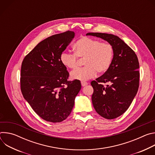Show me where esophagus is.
<instances>
[{
	"instance_id": "obj_1",
	"label": "esophagus",
	"mask_w": 155,
	"mask_h": 155,
	"mask_svg": "<svg viewBox=\"0 0 155 155\" xmlns=\"http://www.w3.org/2000/svg\"><path fill=\"white\" fill-rule=\"evenodd\" d=\"M81 86H85L86 85L88 84V83L87 82H85V81H81Z\"/></svg>"
}]
</instances>
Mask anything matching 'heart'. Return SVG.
<instances>
[{
  "instance_id": "b5f03b06",
  "label": "heart",
  "mask_w": 155,
  "mask_h": 155,
  "mask_svg": "<svg viewBox=\"0 0 155 155\" xmlns=\"http://www.w3.org/2000/svg\"><path fill=\"white\" fill-rule=\"evenodd\" d=\"M74 54L62 52L60 55L61 64L68 69L77 67V58H84V68L78 69L71 74L72 80L87 81L94 78L97 72H105L112 64L114 50L111 44L101 42L97 39L83 37L73 45Z\"/></svg>"
}]
</instances>
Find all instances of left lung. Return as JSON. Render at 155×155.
<instances>
[{
  "label": "left lung",
  "mask_w": 155,
  "mask_h": 155,
  "mask_svg": "<svg viewBox=\"0 0 155 155\" xmlns=\"http://www.w3.org/2000/svg\"><path fill=\"white\" fill-rule=\"evenodd\" d=\"M112 45L114 58L109 69L93 81L92 102L96 112L112 120L123 114L136 96L139 83V63L135 52L120 37L105 33H87ZM108 82L104 87L101 83Z\"/></svg>",
  "instance_id": "1"
}]
</instances>
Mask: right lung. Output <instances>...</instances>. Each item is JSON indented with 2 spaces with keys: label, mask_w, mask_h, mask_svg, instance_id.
<instances>
[{
  "label": "right lung",
  "mask_w": 155,
  "mask_h": 155,
  "mask_svg": "<svg viewBox=\"0 0 155 155\" xmlns=\"http://www.w3.org/2000/svg\"><path fill=\"white\" fill-rule=\"evenodd\" d=\"M75 34L68 31L44 39L22 62V94L34 112L49 122L59 123L69 117L81 90L79 80L68 81L69 72L59 59Z\"/></svg>",
  "instance_id": "1"
}]
</instances>
